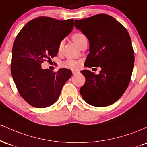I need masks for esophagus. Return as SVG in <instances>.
I'll use <instances>...</instances> for the list:
<instances>
[{
    "instance_id": "obj_1",
    "label": "esophagus",
    "mask_w": 147,
    "mask_h": 147,
    "mask_svg": "<svg viewBox=\"0 0 147 147\" xmlns=\"http://www.w3.org/2000/svg\"><path fill=\"white\" fill-rule=\"evenodd\" d=\"M77 72V70H72V74H73V75H75Z\"/></svg>"
}]
</instances>
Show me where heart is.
Instances as JSON below:
<instances>
[{"mask_svg": "<svg viewBox=\"0 0 147 147\" xmlns=\"http://www.w3.org/2000/svg\"><path fill=\"white\" fill-rule=\"evenodd\" d=\"M71 38L79 48H81L84 45V43L87 41L86 37L84 34L81 32H76L73 34L72 35ZM62 47H63V42L61 41L58 45V48H57V51H58V52H60L61 51ZM79 65H80V62L78 61H75L73 59H67L64 61L63 63H61L62 67L72 69V70H76V69H77L79 67Z\"/></svg>", "mask_w": 147, "mask_h": 147, "instance_id": "heart-1", "label": "heart"}]
</instances>
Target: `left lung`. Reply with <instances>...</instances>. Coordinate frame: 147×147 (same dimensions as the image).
<instances>
[{
    "label": "left lung",
    "instance_id": "left-lung-1",
    "mask_svg": "<svg viewBox=\"0 0 147 147\" xmlns=\"http://www.w3.org/2000/svg\"><path fill=\"white\" fill-rule=\"evenodd\" d=\"M75 25L90 43L85 66L102 68L99 75L81 71L86 82L80 94L92 106L111 105L124 93L132 75L135 57L129 34L115 18L105 14L75 20Z\"/></svg>",
    "mask_w": 147,
    "mask_h": 147
}]
</instances>
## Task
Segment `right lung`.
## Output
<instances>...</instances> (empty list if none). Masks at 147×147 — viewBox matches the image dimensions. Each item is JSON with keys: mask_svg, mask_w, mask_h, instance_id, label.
<instances>
[{"mask_svg": "<svg viewBox=\"0 0 147 147\" xmlns=\"http://www.w3.org/2000/svg\"><path fill=\"white\" fill-rule=\"evenodd\" d=\"M74 19L59 21L39 16L28 22L16 36L12 48L11 72L20 95L36 108L51 106L58 99L72 71L41 68L57 56L59 43L71 32Z\"/></svg>", "mask_w": 147, "mask_h": 147, "instance_id": "add662e5", "label": "right lung"}]
</instances>
